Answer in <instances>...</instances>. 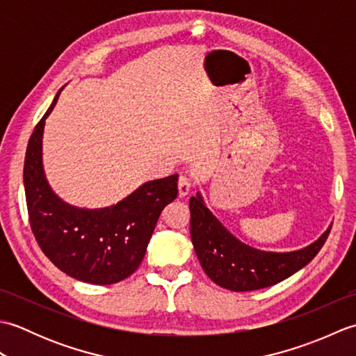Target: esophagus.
Wrapping results in <instances>:
<instances>
[{
  "instance_id": "esophagus-1",
  "label": "esophagus",
  "mask_w": 356,
  "mask_h": 356,
  "mask_svg": "<svg viewBox=\"0 0 356 356\" xmlns=\"http://www.w3.org/2000/svg\"><path fill=\"white\" fill-rule=\"evenodd\" d=\"M177 190H179V197H185V195L190 194L191 191V184H190V179L185 174L179 177V182H177Z\"/></svg>"
}]
</instances>
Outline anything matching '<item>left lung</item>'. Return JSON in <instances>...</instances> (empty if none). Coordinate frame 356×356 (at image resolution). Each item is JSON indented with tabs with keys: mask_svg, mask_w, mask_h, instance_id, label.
<instances>
[{
	"mask_svg": "<svg viewBox=\"0 0 356 356\" xmlns=\"http://www.w3.org/2000/svg\"><path fill=\"white\" fill-rule=\"evenodd\" d=\"M191 240L205 274L234 292L257 291L283 282L318 254L332 225L306 248L291 252L261 251L240 241L207 208L200 191L190 199Z\"/></svg>",
	"mask_w": 356,
	"mask_h": 356,
	"instance_id": "left-lung-1",
	"label": "left lung"
}]
</instances>
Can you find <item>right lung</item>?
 I'll use <instances>...</instances> for the list:
<instances>
[{"instance_id": "1", "label": "right lung", "mask_w": 356, "mask_h": 356, "mask_svg": "<svg viewBox=\"0 0 356 356\" xmlns=\"http://www.w3.org/2000/svg\"><path fill=\"white\" fill-rule=\"evenodd\" d=\"M63 88L29 139L24 190L30 226L58 269L84 283L113 284L139 268L159 216L177 197L179 176L149 180L105 208H78L58 197L44 172L42 134Z\"/></svg>"}]
</instances>
